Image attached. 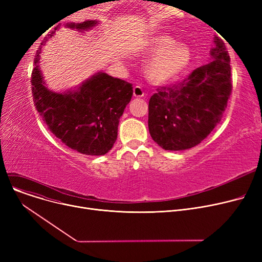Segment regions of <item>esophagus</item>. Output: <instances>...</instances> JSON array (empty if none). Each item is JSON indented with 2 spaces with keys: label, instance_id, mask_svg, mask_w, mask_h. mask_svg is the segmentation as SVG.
I'll list each match as a JSON object with an SVG mask.
<instances>
[{
  "label": "esophagus",
  "instance_id": "1",
  "mask_svg": "<svg viewBox=\"0 0 262 262\" xmlns=\"http://www.w3.org/2000/svg\"><path fill=\"white\" fill-rule=\"evenodd\" d=\"M133 94H134L135 98H142V96H144V92H143V90H142V88L140 86L134 87Z\"/></svg>",
  "mask_w": 262,
  "mask_h": 262
}]
</instances>
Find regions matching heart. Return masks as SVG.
Returning a JSON list of instances; mask_svg holds the SVG:
<instances>
[{
  "label": "heart",
  "mask_w": 262,
  "mask_h": 262,
  "mask_svg": "<svg viewBox=\"0 0 262 262\" xmlns=\"http://www.w3.org/2000/svg\"><path fill=\"white\" fill-rule=\"evenodd\" d=\"M144 51L154 54L147 63V78L155 84H166L180 76L191 61V51L185 43L175 42L174 38L166 34L149 37Z\"/></svg>",
  "instance_id": "1"
}]
</instances>
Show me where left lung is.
I'll return each instance as SVG.
<instances>
[{"label": "left lung", "mask_w": 262, "mask_h": 262, "mask_svg": "<svg viewBox=\"0 0 262 262\" xmlns=\"http://www.w3.org/2000/svg\"><path fill=\"white\" fill-rule=\"evenodd\" d=\"M210 60L187 78L158 88L148 102V130L167 150L200 144L221 121L231 93L230 58L225 45L213 38Z\"/></svg>", "instance_id": "obj_1"}]
</instances>
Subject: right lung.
Masks as SVG:
<instances>
[{
  "label": "right lung",
  "instance_id": "right-lung-1",
  "mask_svg": "<svg viewBox=\"0 0 262 262\" xmlns=\"http://www.w3.org/2000/svg\"><path fill=\"white\" fill-rule=\"evenodd\" d=\"M100 23L86 20L66 27L85 33ZM59 27L46 37L37 51L32 73V91L38 114L48 128L67 146L78 153L101 156L108 153L118 137V125L133 96V85L98 72L75 89L56 92L48 89L40 68V53Z\"/></svg>",
  "mask_w": 262,
  "mask_h": 262
}]
</instances>
